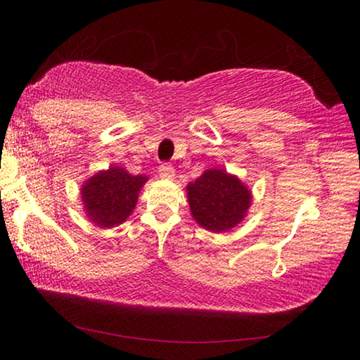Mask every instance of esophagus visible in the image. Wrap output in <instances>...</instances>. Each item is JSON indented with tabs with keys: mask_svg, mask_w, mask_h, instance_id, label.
Masks as SVG:
<instances>
[{
	"mask_svg": "<svg viewBox=\"0 0 360 360\" xmlns=\"http://www.w3.org/2000/svg\"><path fill=\"white\" fill-rule=\"evenodd\" d=\"M174 175H175V169L170 164H162L159 167V176H160V179L170 180V179H174Z\"/></svg>",
	"mask_w": 360,
	"mask_h": 360,
	"instance_id": "obj_1",
	"label": "esophagus"
}]
</instances>
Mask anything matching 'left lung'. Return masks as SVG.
I'll return each mask as SVG.
<instances>
[{"label":"left lung","mask_w":360,"mask_h":360,"mask_svg":"<svg viewBox=\"0 0 360 360\" xmlns=\"http://www.w3.org/2000/svg\"><path fill=\"white\" fill-rule=\"evenodd\" d=\"M188 205L196 223L223 233L234 228L250 206V193L238 176L221 169L206 170L186 186Z\"/></svg>","instance_id":"obj_1"}]
</instances>
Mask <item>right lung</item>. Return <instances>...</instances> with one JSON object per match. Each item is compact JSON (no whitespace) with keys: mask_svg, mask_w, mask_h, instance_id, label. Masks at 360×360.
<instances>
[{"mask_svg":"<svg viewBox=\"0 0 360 360\" xmlns=\"http://www.w3.org/2000/svg\"><path fill=\"white\" fill-rule=\"evenodd\" d=\"M146 180L147 176L131 175L121 167L93 175L82 188V200L90 219L101 228L121 224L134 210Z\"/></svg>","mask_w":360,"mask_h":360,"instance_id":"1","label":"right lung"}]
</instances>
